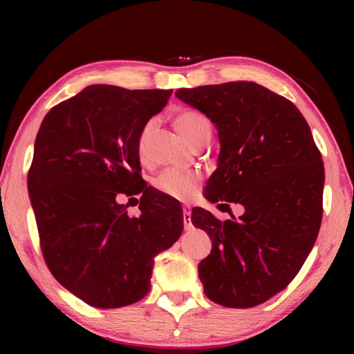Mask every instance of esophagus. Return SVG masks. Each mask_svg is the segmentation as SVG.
Here are the masks:
<instances>
[{
  "label": "esophagus",
  "instance_id": "esophagus-1",
  "mask_svg": "<svg viewBox=\"0 0 354 354\" xmlns=\"http://www.w3.org/2000/svg\"><path fill=\"white\" fill-rule=\"evenodd\" d=\"M192 211H190V206H183V223L185 230H190L192 227Z\"/></svg>",
  "mask_w": 354,
  "mask_h": 354
}]
</instances>
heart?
<instances>
[{
  "mask_svg": "<svg viewBox=\"0 0 354 354\" xmlns=\"http://www.w3.org/2000/svg\"><path fill=\"white\" fill-rule=\"evenodd\" d=\"M173 124L184 136V139H187L190 143H194L201 134L211 133V123H209L207 117L198 109H194V107H183V109L176 111L175 115H173ZM151 131L153 122H148L140 129L139 137H137V154H139L140 160L147 159V147ZM201 181L203 176L198 171L171 169L165 170L156 178L154 187L160 194L170 196V198H175L178 201H189L194 198Z\"/></svg>",
  "mask_w": 354,
  "mask_h": 354,
  "instance_id": "obj_1",
  "label": "heart"
}]
</instances>
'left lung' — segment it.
<instances>
[{
  "mask_svg": "<svg viewBox=\"0 0 354 354\" xmlns=\"http://www.w3.org/2000/svg\"><path fill=\"white\" fill-rule=\"evenodd\" d=\"M175 95L218 129V167L205 196L245 207L225 221L192 209V223L212 241L211 254L198 263L205 293L226 308L257 306L289 286L319 236L322 154L298 107L259 84L225 82Z\"/></svg>",
  "mask_w": 354,
  "mask_h": 354,
  "instance_id": "1",
  "label": "left lung"
}]
</instances>
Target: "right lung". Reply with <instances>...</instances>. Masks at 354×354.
<instances>
[{"mask_svg":"<svg viewBox=\"0 0 354 354\" xmlns=\"http://www.w3.org/2000/svg\"><path fill=\"white\" fill-rule=\"evenodd\" d=\"M173 91L91 86L46 113L28 190L45 263L93 308H123L149 290L154 257L183 232V209L140 176L137 137ZM141 196L129 218L120 196Z\"/></svg>","mask_w":354,"mask_h":354,"instance_id":"1","label":"right lung"}]
</instances>
